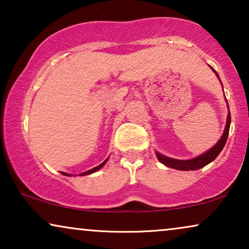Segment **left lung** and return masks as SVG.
<instances>
[{
    "mask_svg": "<svg viewBox=\"0 0 249 249\" xmlns=\"http://www.w3.org/2000/svg\"><path fill=\"white\" fill-rule=\"evenodd\" d=\"M212 68V67H211ZM212 70L215 72L216 77L219 78V74L216 73V71L213 69ZM220 80V79H219ZM228 103V102H227ZM229 107V105H228ZM230 124H231V115L230 112L228 113V118H227V124L226 128H224V131L221 138L219 139V142H216L215 145L213 146L212 148H210L209 151L203 153L202 155L197 156L195 159L192 160H176V159H171L168 158V156H164L162 154H160L159 152H156V156H158L159 161L168 166V168H172V169H177V170H181V171H189V170H198L202 169L203 166H205L211 163L212 161H214L217 158V155L220 154L221 151H222L224 145H226L227 139H228V135H229V128H230Z\"/></svg>",
    "mask_w": 249,
    "mask_h": 249,
    "instance_id": "obj_1",
    "label": "left lung"
}]
</instances>
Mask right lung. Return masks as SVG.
Returning a JSON list of instances; mask_svg holds the SVG:
<instances>
[{
    "label": "right lung",
    "mask_w": 249,
    "mask_h": 249,
    "mask_svg": "<svg viewBox=\"0 0 249 249\" xmlns=\"http://www.w3.org/2000/svg\"><path fill=\"white\" fill-rule=\"evenodd\" d=\"M107 159L105 160V161H104L103 163H101V164L98 165V166H95V168H93V169H91V170H88V171H86V172H83V173H80L79 176H87V175H90V173H94V172L98 171V170H100V169L102 168V166H104V164H105V163H107ZM61 173H62V175H64V176H69V177L71 176V175H68V173H64V172H61Z\"/></svg>",
    "instance_id": "right-lung-1"
}]
</instances>
